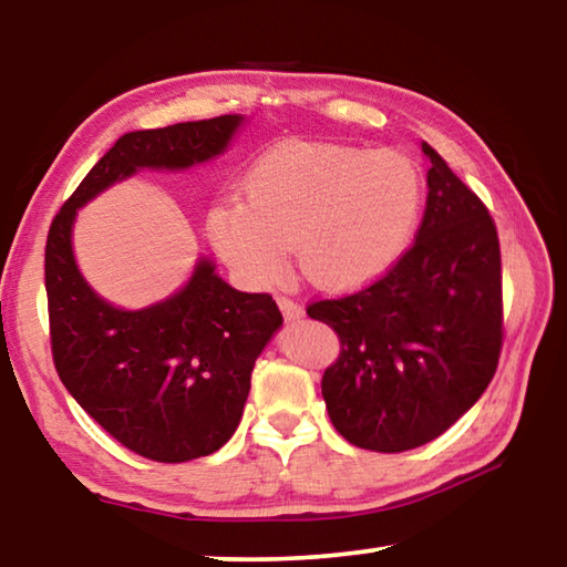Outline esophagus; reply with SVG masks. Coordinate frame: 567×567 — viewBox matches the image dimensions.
Returning <instances> with one entry per match:
<instances>
[{"label":"esophagus","instance_id":"1","mask_svg":"<svg viewBox=\"0 0 567 567\" xmlns=\"http://www.w3.org/2000/svg\"><path fill=\"white\" fill-rule=\"evenodd\" d=\"M277 305H280V310H282V315H285V320H300L302 315H305L302 307L297 305L295 300H290V297H285V295L277 297Z\"/></svg>","mask_w":567,"mask_h":567}]
</instances>
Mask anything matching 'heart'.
Instances as JSON below:
<instances>
[{
    "mask_svg": "<svg viewBox=\"0 0 567 567\" xmlns=\"http://www.w3.org/2000/svg\"><path fill=\"white\" fill-rule=\"evenodd\" d=\"M422 175L400 152L290 142L255 162L245 203L209 213V237L249 285L282 275L287 247L307 282L350 292L375 282L415 237Z\"/></svg>",
    "mask_w": 567,
    "mask_h": 567,
    "instance_id": "heart-1",
    "label": "heart"
}]
</instances>
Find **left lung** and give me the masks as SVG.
Instances as JSON below:
<instances>
[{"instance_id": "8db88e82", "label": "left lung", "mask_w": 567, "mask_h": 567, "mask_svg": "<svg viewBox=\"0 0 567 567\" xmlns=\"http://www.w3.org/2000/svg\"><path fill=\"white\" fill-rule=\"evenodd\" d=\"M422 152L430 189L415 243L380 280L307 305L340 340L338 360L322 375L332 425L375 453L443 435L491 385L503 350L493 217L427 142Z\"/></svg>"}]
</instances>
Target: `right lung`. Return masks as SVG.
<instances>
[{
  "instance_id": "right-lung-1",
  "label": "right lung",
  "mask_w": 567,
  "mask_h": 567,
  "mask_svg": "<svg viewBox=\"0 0 567 567\" xmlns=\"http://www.w3.org/2000/svg\"><path fill=\"white\" fill-rule=\"evenodd\" d=\"M243 117L179 122L114 142L54 215L44 287L56 375L132 453L187 463L223 447L239 425L257 354L282 324L272 295L237 292L207 260L182 292L127 312L100 300L72 255V223L112 182L140 167H189L219 155Z\"/></svg>"
}]
</instances>
